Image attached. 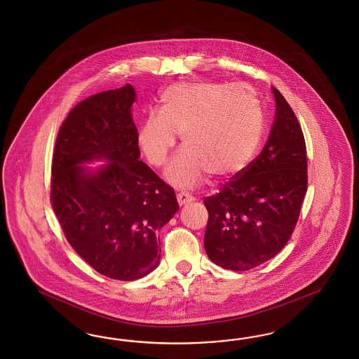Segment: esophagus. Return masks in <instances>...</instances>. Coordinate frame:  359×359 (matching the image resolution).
I'll use <instances>...</instances> for the list:
<instances>
[{"label": "esophagus", "instance_id": "34e87169", "mask_svg": "<svg viewBox=\"0 0 359 359\" xmlns=\"http://www.w3.org/2000/svg\"><path fill=\"white\" fill-rule=\"evenodd\" d=\"M176 198H177V203H179V205L182 207V205H185V204H188V203H192L195 198L192 197V196L189 195V194H184V192H182V194H177L176 195Z\"/></svg>", "mask_w": 359, "mask_h": 359}]
</instances>
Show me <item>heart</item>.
Masks as SVG:
<instances>
[{
	"mask_svg": "<svg viewBox=\"0 0 359 359\" xmlns=\"http://www.w3.org/2000/svg\"><path fill=\"white\" fill-rule=\"evenodd\" d=\"M159 104V111L142 121L137 142L147 162L162 167L182 135L185 147L165 170L171 184L194 188L209 174L230 179L249 165L259 147L263 113L248 87L179 83L164 89Z\"/></svg>",
	"mask_w": 359,
	"mask_h": 359,
	"instance_id": "heart-1",
	"label": "heart"
}]
</instances>
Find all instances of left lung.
Masks as SVG:
<instances>
[{
	"label": "left lung",
	"instance_id": "8db88e82",
	"mask_svg": "<svg viewBox=\"0 0 359 359\" xmlns=\"http://www.w3.org/2000/svg\"><path fill=\"white\" fill-rule=\"evenodd\" d=\"M275 120L261 154L204 200V248L222 269L248 271L270 261L291 238L304 200L306 147L294 110L272 87Z\"/></svg>",
	"mask_w": 359,
	"mask_h": 359
}]
</instances>
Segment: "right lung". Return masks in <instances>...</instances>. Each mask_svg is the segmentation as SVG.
Segmentation results:
<instances>
[{
    "mask_svg": "<svg viewBox=\"0 0 359 359\" xmlns=\"http://www.w3.org/2000/svg\"><path fill=\"white\" fill-rule=\"evenodd\" d=\"M130 84L86 98L55 143L51 204L65 238L90 267L135 280L161 261L159 230L179 209L174 189L140 161ZM107 160L97 170L84 163Z\"/></svg>",
    "mask_w": 359,
    "mask_h": 359,
    "instance_id": "add662e5",
    "label": "right lung"
}]
</instances>
